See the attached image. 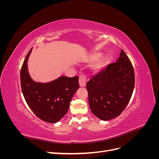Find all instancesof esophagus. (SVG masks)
Wrapping results in <instances>:
<instances>
[{
	"mask_svg": "<svg viewBox=\"0 0 159 159\" xmlns=\"http://www.w3.org/2000/svg\"><path fill=\"white\" fill-rule=\"evenodd\" d=\"M79 84L80 87H85L86 85V76L85 75H81L80 76Z\"/></svg>",
	"mask_w": 159,
	"mask_h": 159,
	"instance_id": "obj_1",
	"label": "esophagus"
}]
</instances>
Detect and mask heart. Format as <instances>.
Listing matches in <instances>:
<instances>
[{"mask_svg": "<svg viewBox=\"0 0 159 159\" xmlns=\"http://www.w3.org/2000/svg\"><path fill=\"white\" fill-rule=\"evenodd\" d=\"M101 56L102 55H101V54H99V53H95V54H93L92 55L90 56L89 60L91 62L96 61L101 57ZM107 63H108V61L106 59H103L102 60H101L99 62L98 64L97 65V67H96V69H98L99 70H102V68H104V67L106 66Z\"/></svg>", "mask_w": 159, "mask_h": 159, "instance_id": "obj_1", "label": "heart"}]
</instances>
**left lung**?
<instances>
[{
  "mask_svg": "<svg viewBox=\"0 0 159 159\" xmlns=\"http://www.w3.org/2000/svg\"><path fill=\"white\" fill-rule=\"evenodd\" d=\"M134 86L133 67L121 50L116 62L108 65L86 84L91 112L103 121L119 116L131 99Z\"/></svg>",
  "mask_w": 159,
  "mask_h": 159,
  "instance_id": "8db88e82",
  "label": "left lung"
}]
</instances>
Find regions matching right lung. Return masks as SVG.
Segmentation results:
<instances>
[{
	"label": "right lung",
	"instance_id": "add662e5",
	"mask_svg": "<svg viewBox=\"0 0 159 159\" xmlns=\"http://www.w3.org/2000/svg\"><path fill=\"white\" fill-rule=\"evenodd\" d=\"M28 53L20 70L22 93L28 106L42 121L55 123L68 112L72 97L78 89V76H61L48 83L34 81L28 71Z\"/></svg>",
	"mask_w": 159,
	"mask_h": 159
}]
</instances>
